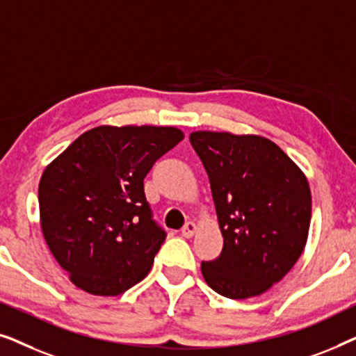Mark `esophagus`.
Returning a JSON list of instances; mask_svg holds the SVG:
<instances>
[{
  "label": "esophagus",
  "instance_id": "obj_1",
  "mask_svg": "<svg viewBox=\"0 0 356 356\" xmlns=\"http://www.w3.org/2000/svg\"><path fill=\"white\" fill-rule=\"evenodd\" d=\"M196 223L194 222H188L186 225H184L183 228H181V235L184 236V238H191L194 233H196Z\"/></svg>",
  "mask_w": 356,
  "mask_h": 356
}]
</instances>
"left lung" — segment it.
<instances>
[{"mask_svg": "<svg viewBox=\"0 0 356 356\" xmlns=\"http://www.w3.org/2000/svg\"><path fill=\"white\" fill-rule=\"evenodd\" d=\"M189 143L211 181L222 252L202 261L218 295L245 300L286 275L308 240L311 191L301 170L261 136L197 131Z\"/></svg>", "mask_w": 356, "mask_h": 356, "instance_id": "left-lung-1", "label": "left lung"}]
</instances>
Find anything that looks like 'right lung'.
<instances>
[{"mask_svg":"<svg viewBox=\"0 0 356 356\" xmlns=\"http://www.w3.org/2000/svg\"><path fill=\"white\" fill-rule=\"evenodd\" d=\"M183 138L165 126H99L48 165L38 184L42 232L76 286L115 296L149 274L167 232L144 178Z\"/></svg>","mask_w":356,"mask_h":356,"instance_id":"add662e5","label":"right lung"}]
</instances>
